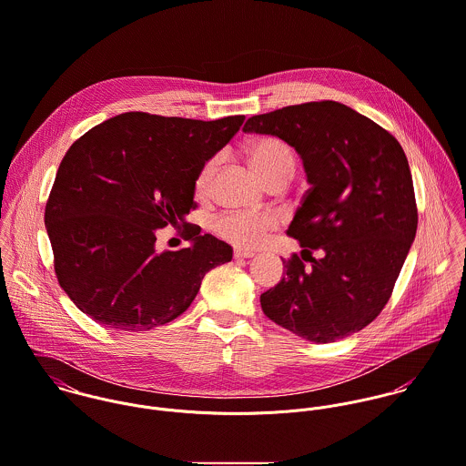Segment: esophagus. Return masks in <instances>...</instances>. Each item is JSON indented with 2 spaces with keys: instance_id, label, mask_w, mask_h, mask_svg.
I'll use <instances>...</instances> for the list:
<instances>
[{
  "instance_id": "obj_1",
  "label": "esophagus",
  "mask_w": 466,
  "mask_h": 466,
  "mask_svg": "<svg viewBox=\"0 0 466 466\" xmlns=\"http://www.w3.org/2000/svg\"><path fill=\"white\" fill-rule=\"evenodd\" d=\"M234 258H236V259H248V258H254V252H252V250L236 248V250H234Z\"/></svg>"
}]
</instances>
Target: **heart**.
<instances>
[{
	"label": "heart",
	"mask_w": 466,
	"mask_h": 466,
	"mask_svg": "<svg viewBox=\"0 0 466 466\" xmlns=\"http://www.w3.org/2000/svg\"><path fill=\"white\" fill-rule=\"evenodd\" d=\"M245 153L258 171V175L267 182H288L297 167V158L291 147L276 137H258L250 140ZM218 157L208 158L196 175L194 192L198 198H205L210 190L214 173L218 169ZM278 218L272 212H225L214 219V232L218 238L239 248L259 247L268 234L278 228Z\"/></svg>",
	"instance_id": "1"
}]
</instances>
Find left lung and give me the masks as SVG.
<instances>
[{
    "label": "left lung",
    "instance_id": "1",
    "mask_svg": "<svg viewBox=\"0 0 466 466\" xmlns=\"http://www.w3.org/2000/svg\"><path fill=\"white\" fill-rule=\"evenodd\" d=\"M243 131L289 144L311 186L288 227L302 259H282L286 274L261 293L265 315L317 344L364 329L387 304L418 228L412 175L400 142L335 100L250 116Z\"/></svg>",
    "mask_w": 466,
    "mask_h": 466
}]
</instances>
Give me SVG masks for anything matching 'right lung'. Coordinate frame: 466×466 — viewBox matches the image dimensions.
<instances>
[{"label":"right lung","instance_id":"obj_1","mask_svg":"<svg viewBox=\"0 0 466 466\" xmlns=\"http://www.w3.org/2000/svg\"><path fill=\"white\" fill-rule=\"evenodd\" d=\"M245 115L218 120L116 115L66 151L45 225L61 288L95 322L147 331L180 317L205 274L232 247L186 223L201 166L239 131ZM182 224L188 249L158 253L156 232Z\"/></svg>","mask_w":466,"mask_h":466}]
</instances>
